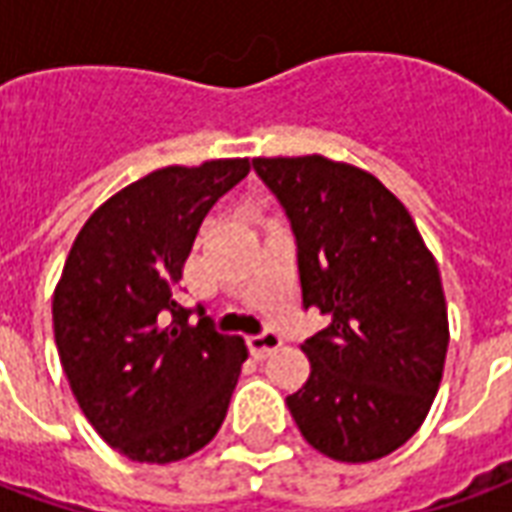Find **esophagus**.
Returning <instances> with one entry per match:
<instances>
[{
    "instance_id": "1",
    "label": "esophagus",
    "mask_w": 512,
    "mask_h": 512,
    "mask_svg": "<svg viewBox=\"0 0 512 512\" xmlns=\"http://www.w3.org/2000/svg\"><path fill=\"white\" fill-rule=\"evenodd\" d=\"M279 345H282V337H279L277 332H271V329H266V332H260V334H252V337H249V351H252V356H255V359H266L271 351H277Z\"/></svg>"
}]
</instances>
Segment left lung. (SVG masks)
Wrapping results in <instances>:
<instances>
[{"label": "left lung", "instance_id": "left-lung-1", "mask_svg": "<svg viewBox=\"0 0 512 512\" xmlns=\"http://www.w3.org/2000/svg\"><path fill=\"white\" fill-rule=\"evenodd\" d=\"M296 235L301 301L329 315L304 340L310 378L288 395L301 436L334 461L403 447L439 392L450 343L436 260L365 169L323 156L255 158Z\"/></svg>", "mask_w": 512, "mask_h": 512}]
</instances>
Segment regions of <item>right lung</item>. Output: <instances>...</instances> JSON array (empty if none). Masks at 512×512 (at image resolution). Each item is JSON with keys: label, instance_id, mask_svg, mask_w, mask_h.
Instances as JSON below:
<instances>
[{"label": "right lung", "instance_id": "right-lung-1", "mask_svg": "<svg viewBox=\"0 0 512 512\" xmlns=\"http://www.w3.org/2000/svg\"><path fill=\"white\" fill-rule=\"evenodd\" d=\"M246 175L249 158L156 169L109 197L65 260L51 304L62 370L131 461L189 458L227 417L249 351L200 304L180 307L175 288L202 219Z\"/></svg>", "mask_w": 512, "mask_h": 512}]
</instances>
